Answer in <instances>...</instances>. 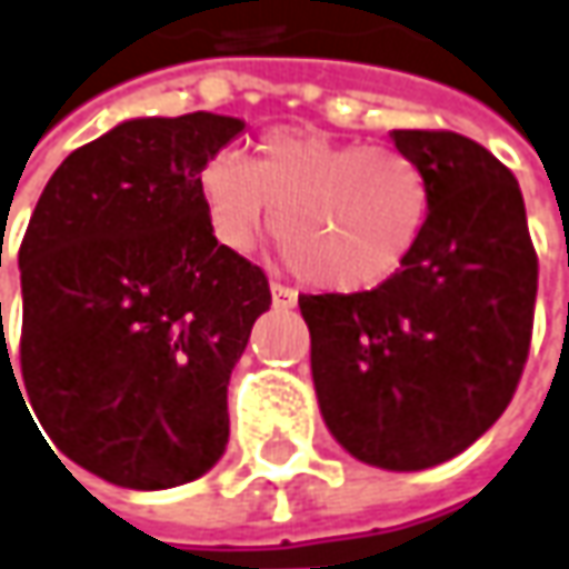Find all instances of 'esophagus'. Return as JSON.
I'll use <instances>...</instances> for the list:
<instances>
[{"mask_svg": "<svg viewBox=\"0 0 569 569\" xmlns=\"http://www.w3.org/2000/svg\"><path fill=\"white\" fill-rule=\"evenodd\" d=\"M270 296H273V305H277V308H292V305H296V292L283 283H270Z\"/></svg>", "mask_w": 569, "mask_h": 569, "instance_id": "obj_1", "label": "esophagus"}]
</instances>
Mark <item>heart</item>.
<instances>
[{
  "instance_id": "heart-1",
  "label": "heart",
  "mask_w": 569,
  "mask_h": 569,
  "mask_svg": "<svg viewBox=\"0 0 569 569\" xmlns=\"http://www.w3.org/2000/svg\"><path fill=\"white\" fill-rule=\"evenodd\" d=\"M194 186L220 246L246 254L273 217L286 264L330 292H365L397 277L431 213V179L412 153L311 128H270L251 160L217 150Z\"/></svg>"
}]
</instances>
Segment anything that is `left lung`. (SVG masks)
<instances>
[{"instance_id": "8db88e82", "label": "left lung", "mask_w": 569, "mask_h": 569, "mask_svg": "<svg viewBox=\"0 0 569 569\" xmlns=\"http://www.w3.org/2000/svg\"><path fill=\"white\" fill-rule=\"evenodd\" d=\"M431 179L419 248L371 292L299 296L330 435L393 472L462 453L510 406L532 343L539 258L513 172L457 131L400 128Z\"/></svg>"}]
</instances>
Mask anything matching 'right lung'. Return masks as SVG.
<instances>
[{"mask_svg":"<svg viewBox=\"0 0 569 569\" xmlns=\"http://www.w3.org/2000/svg\"><path fill=\"white\" fill-rule=\"evenodd\" d=\"M242 128L213 112L122 122L71 150L30 213L18 251L30 409L112 485L176 488L223 457L226 383L270 286L217 242L194 176Z\"/></svg>","mask_w":569,"mask_h":569,"instance_id":"obj_1","label":"right lung"}]
</instances>
